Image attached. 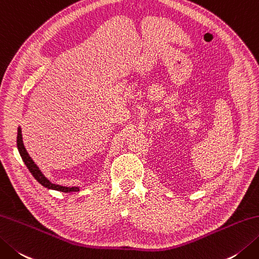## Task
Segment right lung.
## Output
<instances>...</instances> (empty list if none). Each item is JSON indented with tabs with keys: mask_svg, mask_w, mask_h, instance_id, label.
I'll use <instances>...</instances> for the list:
<instances>
[{
	"mask_svg": "<svg viewBox=\"0 0 259 259\" xmlns=\"http://www.w3.org/2000/svg\"><path fill=\"white\" fill-rule=\"evenodd\" d=\"M17 147L19 150V154L21 156V158L23 160V163L25 164V166L28 167V169L30 170V173L32 174V176L34 177L35 180L38 181V183L41 184L42 186H45L46 189L48 190H55V191H60L64 192V193H69V192H76L79 191V187L77 186H72V187H67V186H62V185H57L54 184L50 182L47 177H46L42 171L39 169V167L34 164V161L32 160L31 157L28 154L27 149L23 145V140H22V134H21V128H18V137H17Z\"/></svg>",
	"mask_w": 259,
	"mask_h": 259,
	"instance_id": "add662e5",
	"label": "right lung"
}]
</instances>
